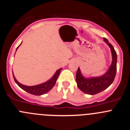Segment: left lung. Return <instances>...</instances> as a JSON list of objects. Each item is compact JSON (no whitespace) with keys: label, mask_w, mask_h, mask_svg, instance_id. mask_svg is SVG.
<instances>
[{"label":"left lung","mask_w":130,"mask_h":130,"mask_svg":"<svg viewBox=\"0 0 130 130\" xmlns=\"http://www.w3.org/2000/svg\"><path fill=\"white\" fill-rule=\"evenodd\" d=\"M104 41L109 47L112 55V62L106 73L99 77H85L81 73L79 68H78L77 71L76 82L78 88L87 94H96L105 90L112 83L115 77L117 62V53L106 38H104Z\"/></svg>","instance_id":"left-lung-1"}]
</instances>
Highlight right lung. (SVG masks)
<instances>
[{"label": "right lung", "instance_id": "1", "mask_svg": "<svg viewBox=\"0 0 130 130\" xmlns=\"http://www.w3.org/2000/svg\"><path fill=\"white\" fill-rule=\"evenodd\" d=\"M20 44V45H21ZM19 45V46L17 47L16 51L18 50V47L20 46ZM62 68L58 69V70H57V72H55V74L53 75V76L50 79H49L48 81H47L46 82H44L43 83L39 84L37 85H34V86H26L25 85H23V84L20 83L19 81L15 79L14 75L13 73V79H14L15 82L17 83L18 86L20 87L21 88H22L23 90H24L25 91L27 92L30 93L31 94L36 95V96H41V95H43L44 94H46L47 92L51 90L53 88V87L55 86V83L57 82V80L58 79V77L59 75V73L61 71Z\"/></svg>", "mask_w": 130, "mask_h": 130}]
</instances>
